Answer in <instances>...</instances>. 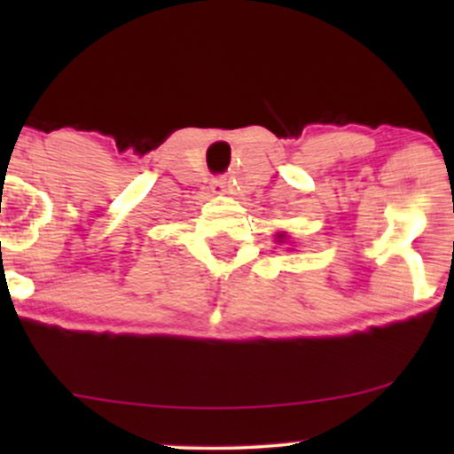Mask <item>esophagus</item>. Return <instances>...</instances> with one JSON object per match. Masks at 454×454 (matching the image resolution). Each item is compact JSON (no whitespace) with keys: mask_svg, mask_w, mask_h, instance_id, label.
I'll return each mask as SVG.
<instances>
[{"mask_svg":"<svg viewBox=\"0 0 454 454\" xmlns=\"http://www.w3.org/2000/svg\"><path fill=\"white\" fill-rule=\"evenodd\" d=\"M213 192H215V194H223V192H226V179L213 181Z\"/></svg>","mask_w":454,"mask_h":454,"instance_id":"obj_1","label":"esophagus"}]
</instances>
